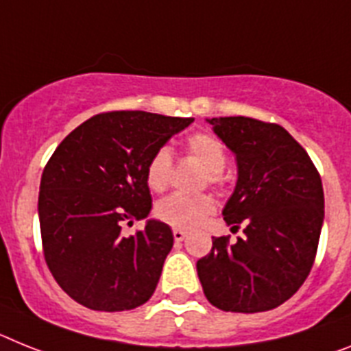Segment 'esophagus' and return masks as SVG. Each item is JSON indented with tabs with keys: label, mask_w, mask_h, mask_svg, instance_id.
<instances>
[{
	"label": "esophagus",
	"mask_w": 351,
	"mask_h": 351,
	"mask_svg": "<svg viewBox=\"0 0 351 351\" xmlns=\"http://www.w3.org/2000/svg\"><path fill=\"white\" fill-rule=\"evenodd\" d=\"M173 237H175L176 243H180V241H184L185 237H187V232L180 230V228H175V230H173Z\"/></svg>",
	"instance_id": "obj_1"
}]
</instances>
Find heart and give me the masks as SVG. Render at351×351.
I'll return each mask as SVG.
<instances>
[{
	"label": "heart",
	"mask_w": 351,
	"mask_h": 351,
	"mask_svg": "<svg viewBox=\"0 0 351 351\" xmlns=\"http://www.w3.org/2000/svg\"><path fill=\"white\" fill-rule=\"evenodd\" d=\"M187 149L198 158L203 167L208 171V180L212 184L219 182L221 171L226 164V153L223 144L210 134H194L187 139ZM173 173V157L167 148H160L153 153L146 166V182L149 189L164 191ZM214 210V199L207 194H169L167 198L157 203L155 214L167 225L175 228H194Z\"/></svg>",
	"instance_id": "1"
}]
</instances>
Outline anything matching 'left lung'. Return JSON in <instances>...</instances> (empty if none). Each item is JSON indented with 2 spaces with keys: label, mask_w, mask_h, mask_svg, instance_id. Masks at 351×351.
Wrapping results in <instances>:
<instances>
[{
  "label": "left lung",
  "mask_w": 351,
  "mask_h": 351,
  "mask_svg": "<svg viewBox=\"0 0 351 351\" xmlns=\"http://www.w3.org/2000/svg\"><path fill=\"white\" fill-rule=\"evenodd\" d=\"M235 155L237 182L223 208L243 237H212L196 262L203 293L226 312L278 307L311 273L325 217V196L307 152L280 125L252 117L207 119Z\"/></svg>",
  "instance_id": "8db88e82"
}]
</instances>
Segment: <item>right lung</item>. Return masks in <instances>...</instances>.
Here are the masks:
<instances>
[{"instance_id": "right-lung-1", "label": "right lung", "mask_w": 351, "mask_h": 351, "mask_svg": "<svg viewBox=\"0 0 351 351\" xmlns=\"http://www.w3.org/2000/svg\"><path fill=\"white\" fill-rule=\"evenodd\" d=\"M193 121L143 110L107 112L58 144L40 178V235L53 278L75 302L117 312L152 298L173 248V232L162 221L147 219L144 231L125 238L120 225L149 216L146 166Z\"/></svg>"}]
</instances>
